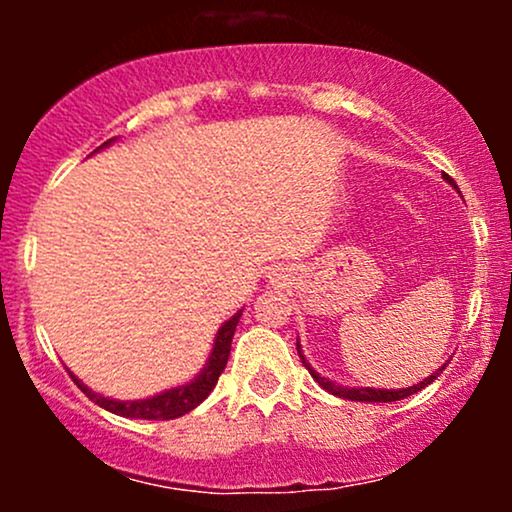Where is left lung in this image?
Segmentation results:
<instances>
[{"mask_svg":"<svg viewBox=\"0 0 512 512\" xmlns=\"http://www.w3.org/2000/svg\"><path fill=\"white\" fill-rule=\"evenodd\" d=\"M448 182H450V180H448ZM296 349H298V356L303 358V354H301V344H296ZM303 363H305V358H303ZM448 363H450V361H448ZM448 363H443V366H440V368L436 370V373H431V375H428V378L421 380V383H416V385H411V387H402V390H380V387H344V385L332 383V380L322 378V375L315 373V370L310 368L308 363H305V368L310 370V375H313L317 383H320L322 390L332 392V395H337V397H342V399H351V402H397V399H404V397L414 395V392L424 390V387L431 385L433 380H436L438 375L443 373Z\"/></svg>","mask_w":512,"mask_h":512,"instance_id":"8db88e82","label":"left lung"}]
</instances>
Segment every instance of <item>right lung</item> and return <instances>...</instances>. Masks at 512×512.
Instances as JSON below:
<instances>
[{
	"label": "right lung",
	"instance_id": "add662e5",
	"mask_svg": "<svg viewBox=\"0 0 512 512\" xmlns=\"http://www.w3.org/2000/svg\"><path fill=\"white\" fill-rule=\"evenodd\" d=\"M110 142H115V139H108V142L98 146V149H103V146H108ZM240 315H243V310H238L231 320H226L219 327V332H216V339H214V349H211V354L207 358V366L199 370L197 378L190 380L187 385H180V387H173V390L161 392V395H154L149 399H132V402H122V399H110V397L98 395V392H93L91 387H86L84 383H81L74 373H69V375H72L74 383L79 385V390L86 392L88 399H93L98 407H103L105 411H113V414H117V416H127V419H149V421L178 419V416L199 407V404L209 397V392L214 390L216 383H219V375L223 373V368H226L228 354H231V342H233V334H236Z\"/></svg>",
	"mask_w": 512,
	"mask_h": 512
}]
</instances>
